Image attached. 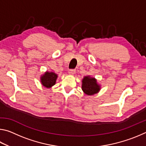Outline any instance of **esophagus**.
I'll return each instance as SVG.
<instances>
[{
    "label": "esophagus",
    "instance_id": "34e87169",
    "mask_svg": "<svg viewBox=\"0 0 146 146\" xmlns=\"http://www.w3.org/2000/svg\"><path fill=\"white\" fill-rule=\"evenodd\" d=\"M75 70H74V69H71V70H69L68 73L69 74H70V75H74V74L75 73Z\"/></svg>",
    "mask_w": 146,
    "mask_h": 146
}]
</instances>
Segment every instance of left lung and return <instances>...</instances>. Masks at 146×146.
Instances as JSON below:
<instances>
[{
	"label": "left lung",
	"mask_w": 146,
	"mask_h": 146,
	"mask_svg": "<svg viewBox=\"0 0 146 146\" xmlns=\"http://www.w3.org/2000/svg\"><path fill=\"white\" fill-rule=\"evenodd\" d=\"M82 89L86 95H93L100 90V86L97 84L95 78L84 76L82 80Z\"/></svg>",
	"instance_id": "8db88e82"
}]
</instances>
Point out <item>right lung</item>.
<instances>
[{
	"instance_id": "right-lung-1",
	"label": "right lung",
	"mask_w": 146,
	"mask_h": 146,
	"mask_svg": "<svg viewBox=\"0 0 146 146\" xmlns=\"http://www.w3.org/2000/svg\"><path fill=\"white\" fill-rule=\"evenodd\" d=\"M57 75L53 72H46L41 77V82L46 88H51L55 84Z\"/></svg>"
}]
</instances>
